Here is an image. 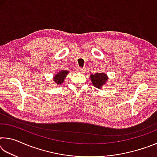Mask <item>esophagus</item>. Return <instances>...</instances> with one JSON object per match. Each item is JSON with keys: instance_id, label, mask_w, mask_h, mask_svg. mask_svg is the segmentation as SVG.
Here are the masks:
<instances>
[{"instance_id": "34e87169", "label": "esophagus", "mask_w": 157, "mask_h": 157, "mask_svg": "<svg viewBox=\"0 0 157 157\" xmlns=\"http://www.w3.org/2000/svg\"><path fill=\"white\" fill-rule=\"evenodd\" d=\"M76 71H78V72H79V73H82L84 72V69L83 68H81V67H78L76 68Z\"/></svg>"}]
</instances>
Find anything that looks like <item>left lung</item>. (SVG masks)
Wrapping results in <instances>:
<instances>
[{"label":"left lung","mask_w":157,"mask_h":157,"mask_svg":"<svg viewBox=\"0 0 157 157\" xmlns=\"http://www.w3.org/2000/svg\"><path fill=\"white\" fill-rule=\"evenodd\" d=\"M92 84L96 88H102V85L107 80V76L105 73H95L91 75Z\"/></svg>","instance_id":"left-lung-1"}]
</instances>
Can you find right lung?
I'll list each match as a JSON object with an SVG mask.
<instances>
[{"label": "right lung", "mask_w": 157, "mask_h": 157, "mask_svg": "<svg viewBox=\"0 0 157 157\" xmlns=\"http://www.w3.org/2000/svg\"><path fill=\"white\" fill-rule=\"evenodd\" d=\"M68 73V72L67 71H62L56 74L54 78V81L55 82V83H57V84H62L64 81V79L66 76L67 75Z\"/></svg>", "instance_id": "add662e5"}]
</instances>
